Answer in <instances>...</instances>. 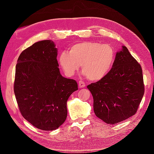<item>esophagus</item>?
<instances>
[{"label":"esophagus","instance_id":"esophagus-1","mask_svg":"<svg viewBox=\"0 0 154 154\" xmlns=\"http://www.w3.org/2000/svg\"><path fill=\"white\" fill-rule=\"evenodd\" d=\"M85 86V83L84 82H83V81H79V87L80 88H84Z\"/></svg>","mask_w":154,"mask_h":154}]
</instances>
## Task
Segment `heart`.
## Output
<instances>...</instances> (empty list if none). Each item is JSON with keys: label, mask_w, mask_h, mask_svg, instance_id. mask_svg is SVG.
Returning <instances> with one entry per match:
<instances>
[{"label": "heart", "mask_w": 154, "mask_h": 154, "mask_svg": "<svg viewBox=\"0 0 154 154\" xmlns=\"http://www.w3.org/2000/svg\"><path fill=\"white\" fill-rule=\"evenodd\" d=\"M116 58L111 45L98 42H82L72 45L69 53L62 52L58 62L65 74L72 76L79 71H82L88 79L97 82L103 79L111 71Z\"/></svg>", "instance_id": "1"}]
</instances>
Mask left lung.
Returning a JSON list of instances; mask_svg holds the SVG:
<instances>
[{"mask_svg":"<svg viewBox=\"0 0 154 154\" xmlns=\"http://www.w3.org/2000/svg\"><path fill=\"white\" fill-rule=\"evenodd\" d=\"M94 111L106 124H115L136 113L144 94L142 68L126 47L117 52L113 67L98 82L88 85Z\"/></svg>","mask_w":154,"mask_h":154,"instance_id":"obj_1","label":"left lung"}]
</instances>
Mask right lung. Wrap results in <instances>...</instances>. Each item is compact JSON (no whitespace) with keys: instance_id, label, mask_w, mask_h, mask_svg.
<instances>
[{"instance_id":"add662e5","label":"right lung","mask_w":154,"mask_h":154,"mask_svg":"<svg viewBox=\"0 0 154 154\" xmlns=\"http://www.w3.org/2000/svg\"><path fill=\"white\" fill-rule=\"evenodd\" d=\"M57 52L53 41H38L21 53L15 67L14 88L20 113L43 130H56L64 123L67 100L78 90L76 81L60 72Z\"/></svg>"}]
</instances>
